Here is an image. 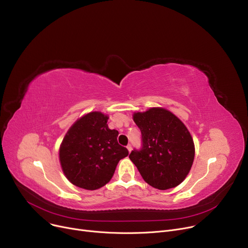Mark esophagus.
<instances>
[{"label": "esophagus", "mask_w": 248, "mask_h": 248, "mask_svg": "<svg viewBox=\"0 0 248 248\" xmlns=\"http://www.w3.org/2000/svg\"><path fill=\"white\" fill-rule=\"evenodd\" d=\"M126 149H127V151H128L129 153H131V151L133 150V147H132V145H127V146H126Z\"/></svg>", "instance_id": "34e87169"}]
</instances>
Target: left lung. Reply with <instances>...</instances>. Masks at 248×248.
<instances>
[{
	"instance_id": "obj_1",
	"label": "left lung",
	"mask_w": 248,
	"mask_h": 248,
	"mask_svg": "<svg viewBox=\"0 0 248 248\" xmlns=\"http://www.w3.org/2000/svg\"><path fill=\"white\" fill-rule=\"evenodd\" d=\"M134 122L141 133V148L129 154L149 185L167 190L180 185L194 161L193 139L178 117L162 108L135 112Z\"/></svg>"
}]
</instances>
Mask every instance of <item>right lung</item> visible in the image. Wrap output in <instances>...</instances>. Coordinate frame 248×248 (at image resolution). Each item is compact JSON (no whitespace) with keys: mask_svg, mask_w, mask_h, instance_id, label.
Segmentation results:
<instances>
[{"mask_svg":"<svg viewBox=\"0 0 248 248\" xmlns=\"http://www.w3.org/2000/svg\"><path fill=\"white\" fill-rule=\"evenodd\" d=\"M108 116L89 112L77 120L59 149L62 171L71 183L86 190L108 184L120 160L128 155L117 142L119 132L108 125Z\"/></svg>","mask_w":248,"mask_h":248,"instance_id":"1","label":"right lung"}]
</instances>
